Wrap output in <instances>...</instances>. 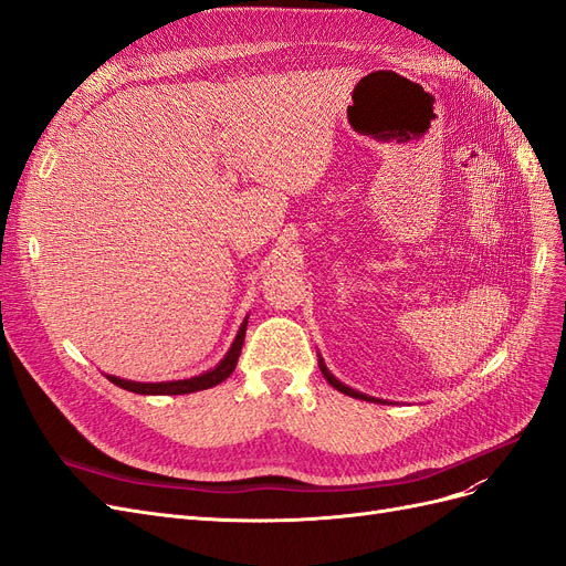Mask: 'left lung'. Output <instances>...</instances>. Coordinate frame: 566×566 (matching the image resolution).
<instances>
[{
    "label": "left lung",
    "instance_id": "1",
    "mask_svg": "<svg viewBox=\"0 0 566 566\" xmlns=\"http://www.w3.org/2000/svg\"><path fill=\"white\" fill-rule=\"evenodd\" d=\"M318 368H321V373L325 375V380H328L337 391H342V394H349V397H354V399H366V401H375V399H370V397H366V394H358V391H354V389H349V387H345V385H342L339 380H335L333 378V375L328 373V368H325V364L321 361V358H318Z\"/></svg>",
    "mask_w": 566,
    "mask_h": 566
}]
</instances>
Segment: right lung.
Wrapping results in <instances>:
<instances>
[{"mask_svg":"<svg viewBox=\"0 0 566 566\" xmlns=\"http://www.w3.org/2000/svg\"><path fill=\"white\" fill-rule=\"evenodd\" d=\"M245 328H248V321H243L241 331H238L231 349L227 352L224 358H221L219 366L208 370V373L198 375V378L175 380V382H132V380H119V378H115V375H108V380L117 387L127 389V391H134V394H191V391H200V389H210L219 382H224L229 375L233 373V368L238 364V356H241V349H243Z\"/></svg>","mask_w":566,"mask_h":566,"instance_id":"right-lung-1","label":"right lung"}]
</instances>
